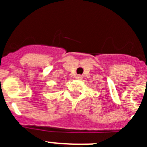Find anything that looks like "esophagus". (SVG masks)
I'll list each match as a JSON object with an SVG mask.
<instances>
[{"instance_id":"obj_1","label":"esophagus","mask_w":147,"mask_h":147,"mask_svg":"<svg viewBox=\"0 0 147 147\" xmlns=\"http://www.w3.org/2000/svg\"><path fill=\"white\" fill-rule=\"evenodd\" d=\"M76 80H82V75H76Z\"/></svg>"}]
</instances>
